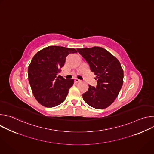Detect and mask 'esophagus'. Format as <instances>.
I'll return each mask as SVG.
<instances>
[{"instance_id":"obj_1","label":"esophagus","mask_w":154,"mask_h":154,"mask_svg":"<svg viewBox=\"0 0 154 154\" xmlns=\"http://www.w3.org/2000/svg\"><path fill=\"white\" fill-rule=\"evenodd\" d=\"M75 82L76 83H79V82H81V80L76 78V79H75Z\"/></svg>"}]
</instances>
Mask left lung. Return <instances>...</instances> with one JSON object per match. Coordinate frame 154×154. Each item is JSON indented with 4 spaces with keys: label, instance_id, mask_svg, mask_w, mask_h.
<instances>
[{
    "label": "left lung",
    "instance_id": "1",
    "mask_svg": "<svg viewBox=\"0 0 154 154\" xmlns=\"http://www.w3.org/2000/svg\"><path fill=\"white\" fill-rule=\"evenodd\" d=\"M88 63L91 71L96 75V87L89 85L82 95L85 102L96 109L110 105L118 96L123 84L124 72L119 60L100 47L77 49Z\"/></svg>",
    "mask_w": 154,
    "mask_h": 154
}]
</instances>
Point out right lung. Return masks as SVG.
I'll list each match as a JSON object with an SVG mask.
<instances>
[{"label": "right lung", "instance_id": "right-lung-1", "mask_svg": "<svg viewBox=\"0 0 154 154\" xmlns=\"http://www.w3.org/2000/svg\"><path fill=\"white\" fill-rule=\"evenodd\" d=\"M77 52L74 48L51 46L34 55L29 66L28 77L33 96L41 105L54 107L66 99L74 79H65L57 74L66 57Z\"/></svg>", "mask_w": 154, "mask_h": 154}]
</instances>
